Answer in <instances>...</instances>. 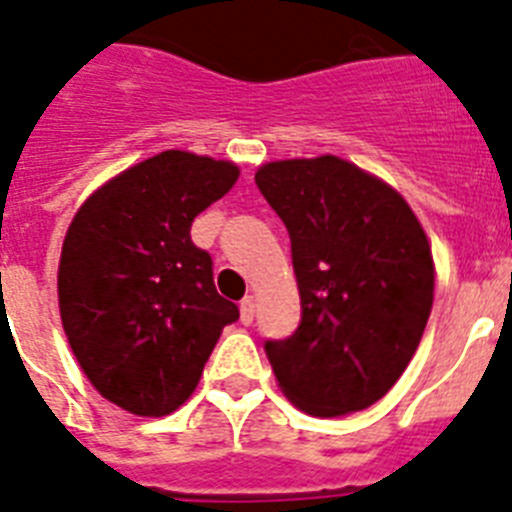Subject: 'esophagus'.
<instances>
[{
    "mask_svg": "<svg viewBox=\"0 0 512 512\" xmlns=\"http://www.w3.org/2000/svg\"><path fill=\"white\" fill-rule=\"evenodd\" d=\"M239 319H242V324H252V319H255V299L252 296L242 299V304H239Z\"/></svg>",
    "mask_w": 512,
    "mask_h": 512,
    "instance_id": "obj_1",
    "label": "esophagus"
}]
</instances>
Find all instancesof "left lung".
<instances>
[{"mask_svg":"<svg viewBox=\"0 0 512 512\" xmlns=\"http://www.w3.org/2000/svg\"><path fill=\"white\" fill-rule=\"evenodd\" d=\"M255 182L291 234L301 324L265 342L281 391L342 417L397 384L433 309L428 234L389 182L322 154L260 164Z\"/></svg>","mask_w":512,"mask_h":512,"instance_id":"obj_1","label":"left lung"}]
</instances>
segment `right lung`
I'll list each match as a JSON object with an SVG mask.
<instances>
[{
    "instance_id": "1",
    "label": "right lung",
    "mask_w": 512,
    "mask_h": 512,
    "mask_svg": "<svg viewBox=\"0 0 512 512\" xmlns=\"http://www.w3.org/2000/svg\"><path fill=\"white\" fill-rule=\"evenodd\" d=\"M239 180L226 159L167 149L110 177L74 213L59 260V311L79 368L139 417L175 412L237 304L213 286L190 224Z\"/></svg>"
}]
</instances>
